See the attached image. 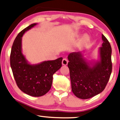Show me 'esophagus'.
Segmentation results:
<instances>
[{
  "mask_svg": "<svg viewBox=\"0 0 120 120\" xmlns=\"http://www.w3.org/2000/svg\"><path fill=\"white\" fill-rule=\"evenodd\" d=\"M68 63V60L66 59H63L62 60V65H67Z\"/></svg>",
  "mask_w": 120,
  "mask_h": 120,
  "instance_id": "esophagus-1",
  "label": "esophagus"
}]
</instances>
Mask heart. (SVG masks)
<instances>
[{
    "mask_svg": "<svg viewBox=\"0 0 120 120\" xmlns=\"http://www.w3.org/2000/svg\"><path fill=\"white\" fill-rule=\"evenodd\" d=\"M79 34L78 33H75V36L76 37L78 36ZM90 41V37L89 36L88 34H84L82 36L79 38L78 42L77 47L78 48H81V47H83L85 45H86Z\"/></svg>",
    "mask_w": 120,
    "mask_h": 120,
    "instance_id": "b5f03b06",
    "label": "heart"
}]
</instances>
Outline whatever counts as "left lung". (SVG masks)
<instances>
[{"label":"left lung","mask_w":120,"mask_h":120,"mask_svg":"<svg viewBox=\"0 0 120 120\" xmlns=\"http://www.w3.org/2000/svg\"><path fill=\"white\" fill-rule=\"evenodd\" d=\"M103 43L98 49L97 60L88 61L82 52L68 55L71 90L80 99H89L103 91L112 72V49L106 37L102 34Z\"/></svg>","instance_id":"8db88e82"}]
</instances>
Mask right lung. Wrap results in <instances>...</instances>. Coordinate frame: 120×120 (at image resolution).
<instances>
[{
    "label": "right lung",
    "instance_id": "1",
    "mask_svg": "<svg viewBox=\"0 0 120 120\" xmlns=\"http://www.w3.org/2000/svg\"><path fill=\"white\" fill-rule=\"evenodd\" d=\"M37 23L23 30L16 37L11 47L10 62L13 74L18 88L33 97L42 96L51 89L53 74L61 68L63 57L32 64L22 52V37Z\"/></svg>",
    "mask_w": 120,
    "mask_h": 120
}]
</instances>
